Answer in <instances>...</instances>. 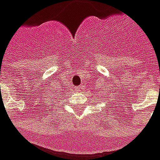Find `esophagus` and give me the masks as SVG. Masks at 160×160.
Here are the masks:
<instances>
[{
  "instance_id": "34e87169",
  "label": "esophagus",
  "mask_w": 160,
  "mask_h": 160,
  "mask_svg": "<svg viewBox=\"0 0 160 160\" xmlns=\"http://www.w3.org/2000/svg\"><path fill=\"white\" fill-rule=\"evenodd\" d=\"M84 89H85V86L81 84V85H79V86H78V87L76 88V91H77V92H80L81 90H84Z\"/></svg>"
}]
</instances>
